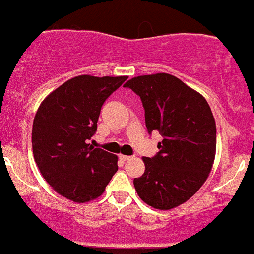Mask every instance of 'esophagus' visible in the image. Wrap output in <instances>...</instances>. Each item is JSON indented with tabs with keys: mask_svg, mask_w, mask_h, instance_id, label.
Masks as SVG:
<instances>
[{
	"mask_svg": "<svg viewBox=\"0 0 254 254\" xmlns=\"http://www.w3.org/2000/svg\"><path fill=\"white\" fill-rule=\"evenodd\" d=\"M119 158H121L122 161H127V160H130L131 158V156H127V155H119Z\"/></svg>",
	"mask_w": 254,
	"mask_h": 254,
	"instance_id": "1",
	"label": "esophagus"
}]
</instances>
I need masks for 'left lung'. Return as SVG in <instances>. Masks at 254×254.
<instances>
[{
    "label": "left lung",
    "instance_id": "1",
    "mask_svg": "<svg viewBox=\"0 0 254 254\" xmlns=\"http://www.w3.org/2000/svg\"><path fill=\"white\" fill-rule=\"evenodd\" d=\"M142 99L149 132L158 131L156 156L142 157L144 174L133 180L152 208L185 203L208 179L216 152V125L204 97L168 73L138 75L124 84Z\"/></svg>",
    "mask_w": 254,
    "mask_h": 254
}]
</instances>
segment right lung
<instances>
[{"instance_id":"1","label":"right lung","mask_w":254,"mask_h":254,"mask_svg":"<svg viewBox=\"0 0 254 254\" xmlns=\"http://www.w3.org/2000/svg\"><path fill=\"white\" fill-rule=\"evenodd\" d=\"M127 79L77 75L52 91L36 111L34 160L48 185L73 202L99 197L118 170L117 155L87 142L96 132L104 102Z\"/></svg>"}]
</instances>
